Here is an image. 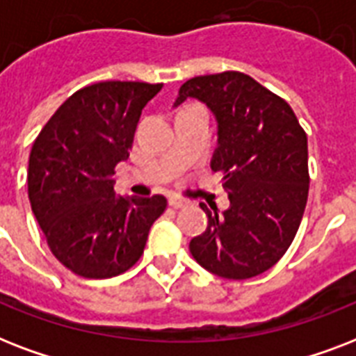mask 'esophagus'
Wrapping results in <instances>:
<instances>
[{"mask_svg": "<svg viewBox=\"0 0 356 356\" xmlns=\"http://www.w3.org/2000/svg\"><path fill=\"white\" fill-rule=\"evenodd\" d=\"M170 205H172L173 209H183V207L188 205V201L183 200V197H179V195H172V197H170Z\"/></svg>", "mask_w": 356, "mask_h": 356, "instance_id": "obj_1", "label": "esophagus"}]
</instances>
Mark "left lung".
I'll return each mask as SVG.
<instances>
[{"label": "left lung", "instance_id": "1", "mask_svg": "<svg viewBox=\"0 0 356 356\" xmlns=\"http://www.w3.org/2000/svg\"><path fill=\"white\" fill-rule=\"evenodd\" d=\"M190 97L216 116L211 168L231 201L222 214L200 203L209 227L190 253L214 275L251 279L275 266L298 233L310 183L307 133L282 97L242 72L188 79L175 107Z\"/></svg>", "mask_w": 356, "mask_h": 356}]
</instances>
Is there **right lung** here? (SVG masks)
Here are the masks:
<instances>
[{
	"label": "right lung",
	"instance_id": "add662e5",
	"mask_svg": "<svg viewBox=\"0 0 356 356\" xmlns=\"http://www.w3.org/2000/svg\"><path fill=\"white\" fill-rule=\"evenodd\" d=\"M162 85L103 81L57 108L29 155V201L55 259L85 279L133 268L166 211L164 195L122 197L114 168L129 159L142 108Z\"/></svg>",
	"mask_w": 356,
	"mask_h": 356
}]
</instances>
